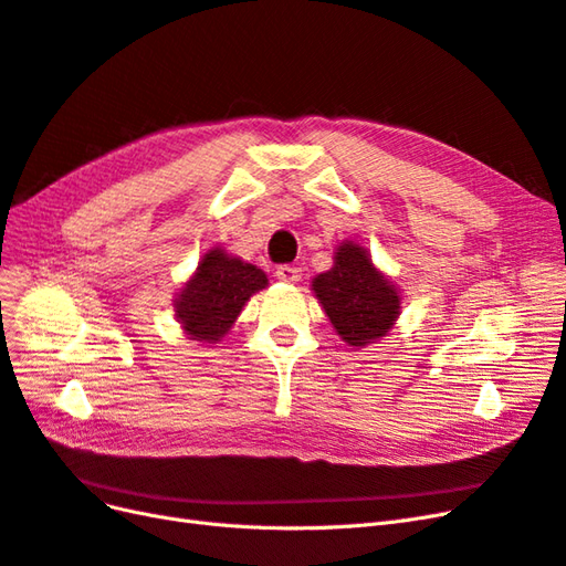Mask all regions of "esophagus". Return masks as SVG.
<instances>
[{
    "mask_svg": "<svg viewBox=\"0 0 566 566\" xmlns=\"http://www.w3.org/2000/svg\"><path fill=\"white\" fill-rule=\"evenodd\" d=\"M276 279L283 283H297L302 279V271L293 264H281L276 266Z\"/></svg>",
    "mask_w": 566,
    "mask_h": 566,
    "instance_id": "34e87169",
    "label": "esophagus"
}]
</instances>
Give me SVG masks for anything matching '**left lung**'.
Listing matches in <instances>:
<instances>
[{"instance_id": "left-lung-1", "label": "left lung", "mask_w": 566, "mask_h": 566, "mask_svg": "<svg viewBox=\"0 0 566 566\" xmlns=\"http://www.w3.org/2000/svg\"><path fill=\"white\" fill-rule=\"evenodd\" d=\"M333 260V269L312 281L325 316L349 347L378 342L401 314L397 285L373 264L368 250L354 241L339 243Z\"/></svg>"}]
</instances>
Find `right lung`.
Listing matches in <instances>:
<instances>
[{
  "mask_svg": "<svg viewBox=\"0 0 566 566\" xmlns=\"http://www.w3.org/2000/svg\"><path fill=\"white\" fill-rule=\"evenodd\" d=\"M266 285L269 279L262 269L212 248L184 283L175 300V316L188 337L214 345L231 331L245 302Z\"/></svg>",
  "mask_w": 566,
  "mask_h": 566,
  "instance_id": "add662e5",
  "label": "right lung"
}]
</instances>
